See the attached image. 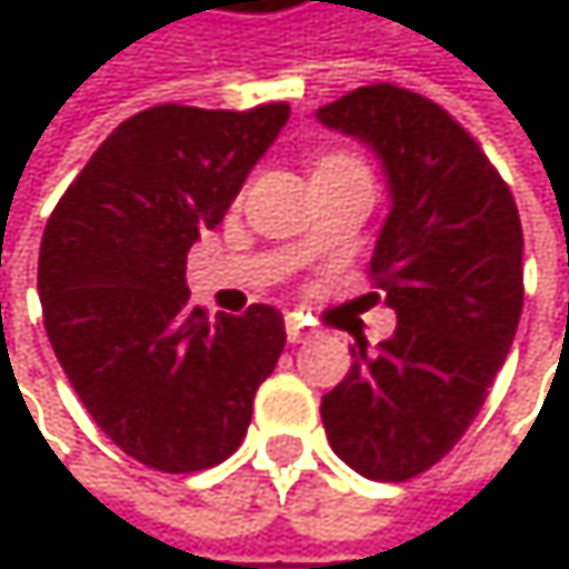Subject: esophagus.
Segmentation results:
<instances>
[{"label":"esophagus","instance_id":"esophagus-1","mask_svg":"<svg viewBox=\"0 0 569 569\" xmlns=\"http://www.w3.org/2000/svg\"><path fill=\"white\" fill-rule=\"evenodd\" d=\"M316 336H319V332H316L302 316H289V319H286V339H289V342H309V339H316Z\"/></svg>","mask_w":569,"mask_h":569}]
</instances>
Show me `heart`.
<instances>
[{
    "label": "heart",
    "mask_w": 569,
    "mask_h": 569,
    "mask_svg": "<svg viewBox=\"0 0 569 569\" xmlns=\"http://www.w3.org/2000/svg\"><path fill=\"white\" fill-rule=\"evenodd\" d=\"M326 164H356L352 158H342V154H332V158H322L316 168H326Z\"/></svg>",
    "instance_id": "1"
}]
</instances>
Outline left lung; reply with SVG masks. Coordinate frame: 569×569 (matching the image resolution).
Masks as SVG:
<instances>
[{
  "instance_id": "1",
  "label": "left lung",
  "mask_w": 569,
  "mask_h": 569,
  "mask_svg": "<svg viewBox=\"0 0 569 569\" xmlns=\"http://www.w3.org/2000/svg\"><path fill=\"white\" fill-rule=\"evenodd\" d=\"M316 118L382 164L389 217L369 267L398 316L376 352L352 346L322 425L362 478L408 481L458 445L511 352L523 309L517 203L475 138L415 91L356 88Z\"/></svg>"
}]
</instances>
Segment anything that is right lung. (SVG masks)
<instances>
[{"instance_id":"obj_1","label":"right lung","mask_w":569,"mask_h":569,"mask_svg":"<svg viewBox=\"0 0 569 569\" xmlns=\"http://www.w3.org/2000/svg\"><path fill=\"white\" fill-rule=\"evenodd\" d=\"M289 104H158L91 154L39 250V299L58 362L98 428L134 461L187 475L227 461L286 346L283 316L207 319L187 250L223 223Z\"/></svg>"}]
</instances>
